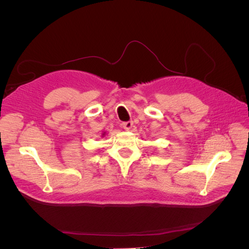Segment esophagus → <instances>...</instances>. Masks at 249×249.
Returning a JSON list of instances; mask_svg holds the SVG:
<instances>
[{
	"label": "esophagus",
	"instance_id": "34e87169",
	"mask_svg": "<svg viewBox=\"0 0 249 249\" xmlns=\"http://www.w3.org/2000/svg\"><path fill=\"white\" fill-rule=\"evenodd\" d=\"M133 122L132 120H130V122H125V123H124L123 124V126H124V130H126V131H130L132 127H133Z\"/></svg>",
	"mask_w": 249,
	"mask_h": 249
}]
</instances>
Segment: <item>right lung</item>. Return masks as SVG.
<instances>
[{"mask_svg": "<svg viewBox=\"0 0 249 249\" xmlns=\"http://www.w3.org/2000/svg\"><path fill=\"white\" fill-rule=\"evenodd\" d=\"M104 135H105V133H104V134H103V136H104Z\"/></svg>", "mask_w": 249, "mask_h": 249, "instance_id": "add662e5", "label": "right lung"}]
</instances>
